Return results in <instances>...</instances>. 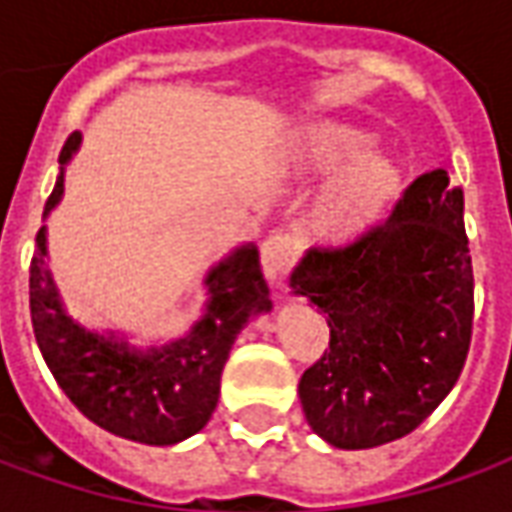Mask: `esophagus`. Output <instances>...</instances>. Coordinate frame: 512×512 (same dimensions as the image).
<instances>
[{
	"label": "esophagus",
	"instance_id": "esophagus-1",
	"mask_svg": "<svg viewBox=\"0 0 512 512\" xmlns=\"http://www.w3.org/2000/svg\"><path fill=\"white\" fill-rule=\"evenodd\" d=\"M290 262H292L290 239L281 234L267 236V239L262 242L264 276L270 278V281H276V278H281L287 270H290Z\"/></svg>",
	"mask_w": 512,
	"mask_h": 512
}]
</instances>
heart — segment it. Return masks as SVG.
Here are the masks:
<instances>
[{
  "label": "heart",
  "instance_id": "heart-1",
  "mask_svg": "<svg viewBox=\"0 0 512 512\" xmlns=\"http://www.w3.org/2000/svg\"><path fill=\"white\" fill-rule=\"evenodd\" d=\"M370 139L362 130L345 125H315L306 130L295 150L292 169L303 175H334L368 150ZM401 192V172L384 155L359 158L331 183L326 197L312 214V231L323 242H351L370 231L396 203Z\"/></svg>",
  "mask_w": 512,
  "mask_h": 512
}]
</instances>
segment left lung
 Returning <instances> with one entry per match:
<instances>
[{
    "instance_id": "1",
    "label": "left lung",
    "mask_w": 512,
    "mask_h": 512,
    "mask_svg": "<svg viewBox=\"0 0 512 512\" xmlns=\"http://www.w3.org/2000/svg\"><path fill=\"white\" fill-rule=\"evenodd\" d=\"M290 284L329 323V348L298 384L309 426L337 449L410 435L449 396L471 348L463 192L446 169L426 172L387 220L315 248Z\"/></svg>"
}]
</instances>
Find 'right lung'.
<instances>
[{"label":"right lung","instance_id":"1","mask_svg":"<svg viewBox=\"0 0 512 512\" xmlns=\"http://www.w3.org/2000/svg\"><path fill=\"white\" fill-rule=\"evenodd\" d=\"M80 136L61 150L66 164ZM63 178L47 200L58 203ZM38 253L30 262V317L35 343L55 382L88 421L105 432L147 446H169L209 424L220 398V376L236 334L250 317L267 312L270 290L259 250H236L209 276L211 301L195 331L161 351H128L125 345L88 334L63 315L58 292L44 262V228L35 234Z\"/></svg>","mask_w":512,"mask_h":512}]
</instances>
